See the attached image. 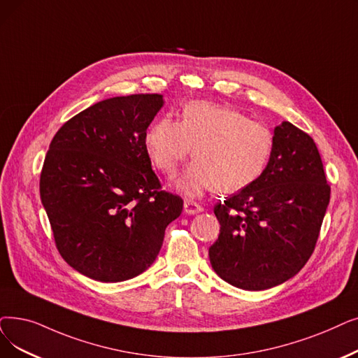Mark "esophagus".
Instances as JSON below:
<instances>
[{
	"label": "esophagus",
	"mask_w": 358,
	"mask_h": 358,
	"mask_svg": "<svg viewBox=\"0 0 358 358\" xmlns=\"http://www.w3.org/2000/svg\"><path fill=\"white\" fill-rule=\"evenodd\" d=\"M201 210H203V208L197 205L196 201H192V200L184 201V212L187 215H196V213H200Z\"/></svg>",
	"instance_id": "34e87169"
}]
</instances>
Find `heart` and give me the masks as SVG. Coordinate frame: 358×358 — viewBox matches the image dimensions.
Returning <instances> with one entry per match:
<instances>
[{
	"label": "heart",
	"mask_w": 358,
	"mask_h": 358,
	"mask_svg": "<svg viewBox=\"0 0 358 358\" xmlns=\"http://www.w3.org/2000/svg\"><path fill=\"white\" fill-rule=\"evenodd\" d=\"M145 149L153 165L168 177L193 152L196 159L176 181V189L185 196L197 197L216 189L236 193L263 174L272 155L273 134L265 124L234 108L190 102L182 108L180 122L161 117L150 124Z\"/></svg>",
	"instance_id": "heart-1"
}]
</instances>
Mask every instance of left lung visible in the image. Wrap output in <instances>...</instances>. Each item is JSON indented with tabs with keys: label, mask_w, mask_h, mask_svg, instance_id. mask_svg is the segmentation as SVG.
Listing matches in <instances>:
<instances>
[{
	"label": "left lung",
	"mask_w": 358,
	"mask_h": 358,
	"mask_svg": "<svg viewBox=\"0 0 358 358\" xmlns=\"http://www.w3.org/2000/svg\"><path fill=\"white\" fill-rule=\"evenodd\" d=\"M329 199L313 138L282 121L263 174L213 209L221 224L209 248L213 271L247 291L288 281L312 256Z\"/></svg>",
	"instance_id": "8db88e82"
}]
</instances>
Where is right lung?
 Wrapping results in <instances>:
<instances>
[{
  "label": "right lung",
  "mask_w": 358,
  "mask_h": 358,
  "mask_svg": "<svg viewBox=\"0 0 358 358\" xmlns=\"http://www.w3.org/2000/svg\"><path fill=\"white\" fill-rule=\"evenodd\" d=\"M165 101L130 95L101 101L54 136L41 173V200L59 255L101 282L127 281L157 259L181 197L161 192L145 133Z\"/></svg>",
  "instance_id": "right-lung-1"
}]
</instances>
